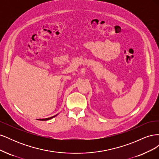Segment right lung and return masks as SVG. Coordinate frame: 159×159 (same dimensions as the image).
Here are the masks:
<instances>
[{
    "mask_svg": "<svg viewBox=\"0 0 159 159\" xmlns=\"http://www.w3.org/2000/svg\"><path fill=\"white\" fill-rule=\"evenodd\" d=\"M57 114L56 115H54V116H52V117H48V118H46V119H38V120H40V121H47V120H50V119H52V118L55 117L56 116H57Z\"/></svg>",
    "mask_w": 159,
    "mask_h": 159,
    "instance_id": "right-lung-1",
    "label": "right lung"
}]
</instances>
